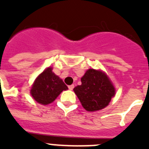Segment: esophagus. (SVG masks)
<instances>
[{"mask_svg": "<svg viewBox=\"0 0 149 149\" xmlns=\"http://www.w3.org/2000/svg\"><path fill=\"white\" fill-rule=\"evenodd\" d=\"M73 88H74V85H73V84H72V85H70V86H69V89H70V90H71V91H72V90H73Z\"/></svg>", "mask_w": 149, "mask_h": 149, "instance_id": "34e87169", "label": "esophagus"}]
</instances>
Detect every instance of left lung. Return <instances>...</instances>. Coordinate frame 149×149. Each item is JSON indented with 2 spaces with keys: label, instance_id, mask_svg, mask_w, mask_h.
I'll return each mask as SVG.
<instances>
[{
  "label": "left lung",
  "instance_id": "8db88e82",
  "mask_svg": "<svg viewBox=\"0 0 149 149\" xmlns=\"http://www.w3.org/2000/svg\"><path fill=\"white\" fill-rule=\"evenodd\" d=\"M81 85L73 89L87 111H96L108 105L115 94V90L106 74L90 69L81 78Z\"/></svg>",
  "mask_w": 149,
  "mask_h": 149
}]
</instances>
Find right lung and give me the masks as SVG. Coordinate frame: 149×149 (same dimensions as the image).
Here are the masks:
<instances>
[{
  "instance_id": "1",
  "label": "right lung",
  "mask_w": 149,
  "mask_h": 149,
  "mask_svg": "<svg viewBox=\"0 0 149 149\" xmlns=\"http://www.w3.org/2000/svg\"><path fill=\"white\" fill-rule=\"evenodd\" d=\"M67 89V86L49 67L36 78L31 87V94L38 103L46 105L53 102L61 92Z\"/></svg>"
}]
</instances>
